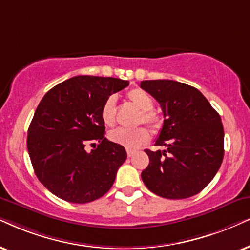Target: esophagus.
Returning a JSON list of instances; mask_svg holds the SVG:
<instances>
[{
    "label": "esophagus",
    "instance_id": "esophagus-1",
    "mask_svg": "<svg viewBox=\"0 0 250 250\" xmlns=\"http://www.w3.org/2000/svg\"><path fill=\"white\" fill-rule=\"evenodd\" d=\"M136 152L135 150H130V148H128L127 150V154H128V157H132V154H134Z\"/></svg>",
    "mask_w": 250,
    "mask_h": 250
}]
</instances>
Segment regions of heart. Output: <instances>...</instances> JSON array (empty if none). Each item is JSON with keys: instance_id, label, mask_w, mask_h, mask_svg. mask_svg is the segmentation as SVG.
Returning <instances> with one entry per match:
<instances>
[{"instance_id": "heart-1", "label": "heart", "mask_w": 250, "mask_h": 250, "mask_svg": "<svg viewBox=\"0 0 250 250\" xmlns=\"http://www.w3.org/2000/svg\"><path fill=\"white\" fill-rule=\"evenodd\" d=\"M127 97L132 103V105L141 110L137 118V123H146L151 128L159 127L162 120H160L159 115L152 110L154 105L153 99L146 91L138 87L132 88L127 93ZM115 104L116 98L114 96L108 97L103 104L100 116H102L103 122L107 127H113L115 125ZM148 138H150V134L144 127H137L134 129L119 128L109 134L110 141L127 148H136L141 146L142 144L146 143Z\"/></svg>"}]
</instances>
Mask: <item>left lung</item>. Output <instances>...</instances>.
<instances>
[{
  "label": "left lung",
  "instance_id": "1",
  "mask_svg": "<svg viewBox=\"0 0 250 250\" xmlns=\"http://www.w3.org/2000/svg\"><path fill=\"white\" fill-rule=\"evenodd\" d=\"M141 87L162 107L164 123L156 146L145 150L150 163L142 172L148 190L182 200L203 190L224 158L220 115L197 88L169 80L142 81Z\"/></svg>",
  "mask_w": 250,
  "mask_h": 250
}]
</instances>
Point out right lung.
<instances>
[{
  "label": "right lung",
  "instance_id": "obj_1",
  "mask_svg": "<svg viewBox=\"0 0 250 250\" xmlns=\"http://www.w3.org/2000/svg\"><path fill=\"white\" fill-rule=\"evenodd\" d=\"M128 85L120 78L76 76L41 99L28 127L27 150L37 178L52 194L84 204L112 188L127 152L105 137L100 112L107 98ZM87 144L95 145L90 153Z\"/></svg>",
  "mask_w": 250,
  "mask_h": 250
}]
</instances>
